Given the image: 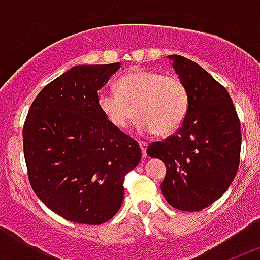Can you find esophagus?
<instances>
[{
  "mask_svg": "<svg viewBox=\"0 0 260 260\" xmlns=\"http://www.w3.org/2000/svg\"><path fill=\"white\" fill-rule=\"evenodd\" d=\"M139 147H141L142 155H143V157H146L147 156V143L146 142H139Z\"/></svg>",
  "mask_w": 260,
  "mask_h": 260,
  "instance_id": "34e87169",
  "label": "esophagus"
}]
</instances>
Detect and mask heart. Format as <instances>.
<instances>
[{"instance_id": "b5f03b06", "label": "heart", "mask_w": 260, "mask_h": 260, "mask_svg": "<svg viewBox=\"0 0 260 260\" xmlns=\"http://www.w3.org/2000/svg\"><path fill=\"white\" fill-rule=\"evenodd\" d=\"M118 91L105 89L99 108L114 127L125 130L137 119L143 134L169 135L177 132L189 112V91L178 75L137 69L123 75Z\"/></svg>"}]
</instances>
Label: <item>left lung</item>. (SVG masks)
<instances>
[{
  "label": "left lung",
  "mask_w": 260,
  "mask_h": 260,
  "mask_svg": "<svg viewBox=\"0 0 260 260\" xmlns=\"http://www.w3.org/2000/svg\"><path fill=\"white\" fill-rule=\"evenodd\" d=\"M189 91V112L174 134L147 148L167 167L164 198L180 211L197 212L228 190L240 165L241 125L224 86L191 59L169 56Z\"/></svg>",
  "instance_id": "obj_1"
}]
</instances>
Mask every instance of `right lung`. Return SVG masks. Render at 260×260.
<instances>
[{"label":"right lung","mask_w":260,"mask_h":260,"mask_svg":"<svg viewBox=\"0 0 260 260\" xmlns=\"http://www.w3.org/2000/svg\"><path fill=\"white\" fill-rule=\"evenodd\" d=\"M119 69L71 68L41 89L23 126L28 180L49 210L73 222L99 225L118 212L125 176L142 158L137 141L99 108V89Z\"/></svg>","instance_id":"add662e5"}]
</instances>
